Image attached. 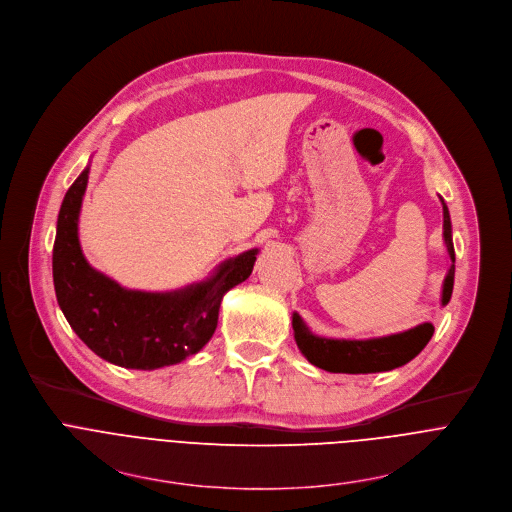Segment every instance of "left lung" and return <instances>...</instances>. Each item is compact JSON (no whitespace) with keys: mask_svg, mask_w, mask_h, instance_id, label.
Listing matches in <instances>:
<instances>
[{"mask_svg":"<svg viewBox=\"0 0 512 512\" xmlns=\"http://www.w3.org/2000/svg\"><path fill=\"white\" fill-rule=\"evenodd\" d=\"M443 238L451 258V266L443 282V299H441V303L447 305L453 291V274H456V266H453V262H456V252H453L451 221H449V211L445 203H443ZM293 329H295L299 350L313 366L327 372H344V374H370V372H386L392 368H399L411 362L429 344V339L435 331L431 323H423L403 333L374 337V339H325V337L313 335L297 313L293 315Z\"/></svg>","mask_w":512,"mask_h":512,"instance_id":"1","label":"left lung"}]
</instances>
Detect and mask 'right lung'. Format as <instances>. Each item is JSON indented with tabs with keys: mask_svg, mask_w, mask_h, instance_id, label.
<instances>
[{
	"mask_svg": "<svg viewBox=\"0 0 512 512\" xmlns=\"http://www.w3.org/2000/svg\"><path fill=\"white\" fill-rule=\"evenodd\" d=\"M89 168L67 191L52 248V278L69 325L99 358L154 370L197 354L215 331L223 295L244 282L258 250L225 260L205 282L175 293L126 291L93 270L79 246L77 221Z\"/></svg>",
	"mask_w": 512,
	"mask_h": 512,
	"instance_id": "1",
	"label": "right lung"
}]
</instances>
